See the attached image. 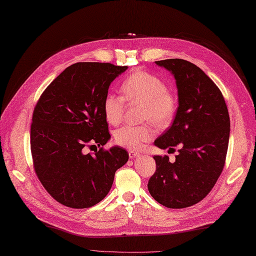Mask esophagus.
Masks as SVG:
<instances>
[{
  "instance_id": "obj_1",
  "label": "esophagus",
  "mask_w": 256,
  "mask_h": 256,
  "mask_svg": "<svg viewBox=\"0 0 256 256\" xmlns=\"http://www.w3.org/2000/svg\"><path fill=\"white\" fill-rule=\"evenodd\" d=\"M128 156H130V158L133 160V158H135V157L140 156V153H138V152H134V150H130L128 152Z\"/></svg>"
}]
</instances>
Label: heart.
I'll list each match as a JSON object with an SVG mask.
<instances>
[{"label": "heart", "instance_id": "obj_1", "mask_svg": "<svg viewBox=\"0 0 256 256\" xmlns=\"http://www.w3.org/2000/svg\"><path fill=\"white\" fill-rule=\"evenodd\" d=\"M123 96L108 94L103 100L106 121L116 126L122 121L126 101L130 104H142L140 120L150 121L138 126L124 125L114 132V142L118 146L138 150L155 136L153 122L160 128H166L175 118L178 101L175 92L168 89L165 81L158 76L136 69L128 74L121 84Z\"/></svg>", "mask_w": 256, "mask_h": 256}]
</instances>
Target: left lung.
<instances>
[{
    "instance_id": "8db88e82",
    "label": "left lung",
    "mask_w": 256,
    "mask_h": 256,
    "mask_svg": "<svg viewBox=\"0 0 256 256\" xmlns=\"http://www.w3.org/2000/svg\"><path fill=\"white\" fill-rule=\"evenodd\" d=\"M155 62L176 79L178 108L172 126L154 144L162 150H179L174 162L166 155L154 156L156 172L148 188L167 208H187L202 200L221 175L230 116L220 89L199 67L178 58Z\"/></svg>"
}]
</instances>
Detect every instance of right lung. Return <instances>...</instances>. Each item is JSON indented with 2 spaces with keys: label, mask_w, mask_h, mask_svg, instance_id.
Instances as JSON below:
<instances>
[{
  "label": "right lung",
  "mask_w": 256,
  "mask_h": 256,
  "mask_svg": "<svg viewBox=\"0 0 256 256\" xmlns=\"http://www.w3.org/2000/svg\"><path fill=\"white\" fill-rule=\"evenodd\" d=\"M126 66L77 62L42 92L34 108L30 150L35 172L52 197L74 209L96 204L128 160L123 148L104 150L111 135L103 113L108 86ZM98 145L94 154L86 147Z\"/></svg>",
  "instance_id": "1"
}]
</instances>
